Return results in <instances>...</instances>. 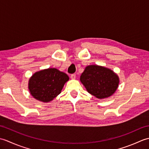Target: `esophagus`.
Wrapping results in <instances>:
<instances>
[{
    "mask_svg": "<svg viewBox=\"0 0 149 149\" xmlns=\"http://www.w3.org/2000/svg\"><path fill=\"white\" fill-rule=\"evenodd\" d=\"M75 77H76V75H75V74H72L71 76H70L72 79H75Z\"/></svg>",
    "mask_w": 149,
    "mask_h": 149,
    "instance_id": "esophagus-1",
    "label": "esophagus"
}]
</instances>
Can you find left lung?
<instances>
[{
  "label": "left lung",
  "instance_id": "8db88e82",
  "mask_svg": "<svg viewBox=\"0 0 149 149\" xmlns=\"http://www.w3.org/2000/svg\"><path fill=\"white\" fill-rule=\"evenodd\" d=\"M87 91L99 99L109 97L118 87V75L112 70L97 65H88L80 77Z\"/></svg>",
  "mask_w": 149,
  "mask_h": 149
}]
</instances>
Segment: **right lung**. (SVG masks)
I'll use <instances>...</instances> for the list:
<instances>
[{"label":"right lung","mask_w":149,"mask_h":149,"mask_svg":"<svg viewBox=\"0 0 149 149\" xmlns=\"http://www.w3.org/2000/svg\"><path fill=\"white\" fill-rule=\"evenodd\" d=\"M69 80L65 73L55 68L36 72L28 82V89L34 99L49 102L61 93L65 84Z\"/></svg>","instance_id":"right-lung-1"}]
</instances>
